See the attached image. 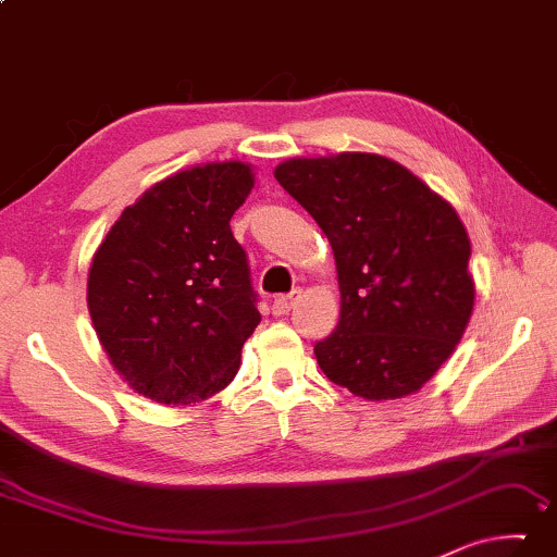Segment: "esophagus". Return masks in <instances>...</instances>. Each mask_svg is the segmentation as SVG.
Wrapping results in <instances>:
<instances>
[{"instance_id":"1","label":"esophagus","mask_w":557,"mask_h":557,"mask_svg":"<svg viewBox=\"0 0 557 557\" xmlns=\"http://www.w3.org/2000/svg\"><path fill=\"white\" fill-rule=\"evenodd\" d=\"M297 299H299V293L295 289V293H289V295H280V297H275V302H272V314L275 317H285V314H289V310H293V307L297 305Z\"/></svg>"}]
</instances>
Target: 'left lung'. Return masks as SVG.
<instances>
[{"label":"left lung","instance_id":"1","mask_svg":"<svg viewBox=\"0 0 557 557\" xmlns=\"http://www.w3.org/2000/svg\"><path fill=\"white\" fill-rule=\"evenodd\" d=\"M275 178L332 245L339 324L314 344L326 379L369 401L419 392L469 326L475 285L461 218L376 153L289 158Z\"/></svg>","mask_w":557,"mask_h":557}]
</instances>
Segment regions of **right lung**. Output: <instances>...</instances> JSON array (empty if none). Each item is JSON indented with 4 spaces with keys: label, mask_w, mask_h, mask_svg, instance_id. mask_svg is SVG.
<instances>
[{
    "label": "right lung",
    "mask_w": 557,
    "mask_h": 557,
    "mask_svg": "<svg viewBox=\"0 0 557 557\" xmlns=\"http://www.w3.org/2000/svg\"><path fill=\"white\" fill-rule=\"evenodd\" d=\"M252 185L240 161L168 175L123 210L94 252L88 314L113 369L146 399L196 404L240 369L260 312L231 218Z\"/></svg>",
    "instance_id": "right-lung-1"
}]
</instances>
